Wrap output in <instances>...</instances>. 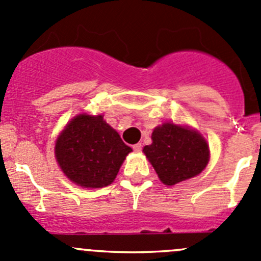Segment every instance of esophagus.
Instances as JSON below:
<instances>
[{
	"instance_id": "1",
	"label": "esophagus",
	"mask_w": 261,
	"mask_h": 261,
	"mask_svg": "<svg viewBox=\"0 0 261 261\" xmlns=\"http://www.w3.org/2000/svg\"><path fill=\"white\" fill-rule=\"evenodd\" d=\"M133 147H134V150H135L136 152H140L141 149H143V145H141V144L139 143V144H135V145H134Z\"/></svg>"
}]
</instances>
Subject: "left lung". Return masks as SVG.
<instances>
[{
	"mask_svg": "<svg viewBox=\"0 0 261 261\" xmlns=\"http://www.w3.org/2000/svg\"><path fill=\"white\" fill-rule=\"evenodd\" d=\"M151 139L143 151L167 186L196 177L208 164V144L197 131L169 122L155 128Z\"/></svg>",
	"mask_w": 261,
	"mask_h": 261,
	"instance_id": "8db88e82",
	"label": "left lung"
}]
</instances>
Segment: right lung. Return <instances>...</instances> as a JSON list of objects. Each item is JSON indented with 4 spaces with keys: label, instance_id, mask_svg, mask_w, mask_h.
Returning a JSON list of instances; mask_svg holds the SVG:
<instances>
[{
    "label": "right lung",
    "instance_id": "add662e5",
    "mask_svg": "<svg viewBox=\"0 0 261 261\" xmlns=\"http://www.w3.org/2000/svg\"><path fill=\"white\" fill-rule=\"evenodd\" d=\"M131 151L102 115H78L55 144V156L63 173L84 188L111 184Z\"/></svg>",
    "mask_w": 261,
    "mask_h": 261
}]
</instances>
